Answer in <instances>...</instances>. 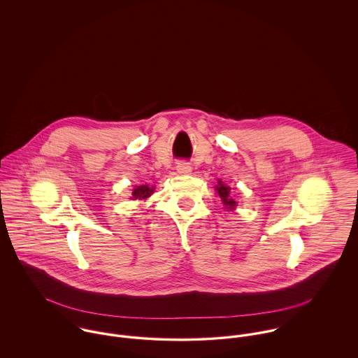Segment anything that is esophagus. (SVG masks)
<instances>
[{
    "label": "esophagus",
    "mask_w": 358,
    "mask_h": 358,
    "mask_svg": "<svg viewBox=\"0 0 358 358\" xmlns=\"http://www.w3.org/2000/svg\"><path fill=\"white\" fill-rule=\"evenodd\" d=\"M176 172L180 173V175H187V173L192 172V166L186 161H179L176 164Z\"/></svg>",
    "instance_id": "1"
}]
</instances>
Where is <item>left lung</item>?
Instances as JSON below:
<instances>
[{"mask_svg":"<svg viewBox=\"0 0 358 358\" xmlns=\"http://www.w3.org/2000/svg\"><path fill=\"white\" fill-rule=\"evenodd\" d=\"M216 190H217V194L220 196V199H222V201L224 203V205H227L229 208L236 206V201H234L233 199H230V197H229V194H230V187L224 186L222 182H217Z\"/></svg>","mask_w":358,"mask_h":358,"instance_id":"1","label":"left lung"}]
</instances>
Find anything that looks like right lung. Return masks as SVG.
I'll use <instances>...</instances> for the list:
<instances>
[{
	"label": "right lung",
	"mask_w": 358,
	"mask_h": 358,
	"mask_svg": "<svg viewBox=\"0 0 358 358\" xmlns=\"http://www.w3.org/2000/svg\"><path fill=\"white\" fill-rule=\"evenodd\" d=\"M152 193H153V189H150L148 185H145V186H139V187H136V189L134 190L132 196H134V199H139V200H142V199H148Z\"/></svg>",
	"instance_id": "1"
}]
</instances>
